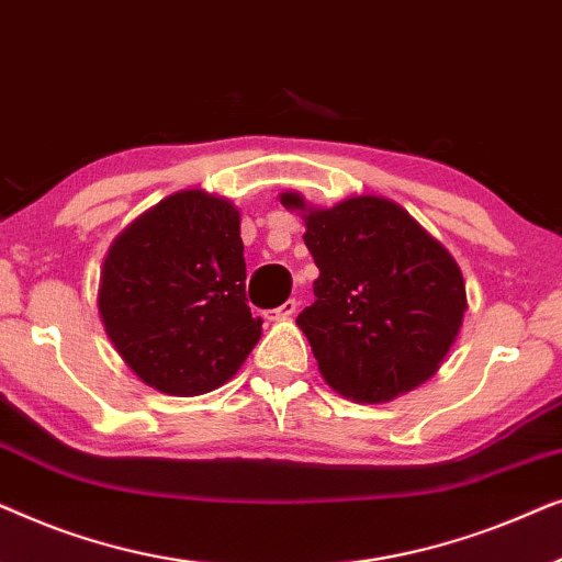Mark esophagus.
Wrapping results in <instances>:
<instances>
[{
    "label": "esophagus",
    "instance_id": "esophagus-1",
    "mask_svg": "<svg viewBox=\"0 0 562 562\" xmlns=\"http://www.w3.org/2000/svg\"><path fill=\"white\" fill-rule=\"evenodd\" d=\"M296 310H299V302H296V299H289V302H283V304L279 306V310L268 312L266 317H268V319H286V317H294Z\"/></svg>",
    "mask_w": 562,
    "mask_h": 562
}]
</instances>
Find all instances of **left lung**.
I'll list each match as a JSON object with an SVG mask.
<instances>
[{
	"label": "left lung",
	"instance_id": "obj_1",
	"mask_svg": "<svg viewBox=\"0 0 562 562\" xmlns=\"http://www.w3.org/2000/svg\"><path fill=\"white\" fill-rule=\"evenodd\" d=\"M281 204L304 214V243L319 268L317 299L296 325L322 379L352 402L379 404L435 375L468 310L456 258L389 199L314 210L286 191Z\"/></svg>",
	"mask_w": 562,
	"mask_h": 562
}]
</instances>
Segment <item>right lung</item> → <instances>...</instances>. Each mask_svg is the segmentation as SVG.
<instances>
[{"instance_id": "add662e5", "label": "right lung", "mask_w": 562, "mask_h": 562, "mask_svg": "<svg viewBox=\"0 0 562 562\" xmlns=\"http://www.w3.org/2000/svg\"><path fill=\"white\" fill-rule=\"evenodd\" d=\"M99 314L122 360L164 394L233 379L263 325L245 299L240 212L189 189L140 214L106 252Z\"/></svg>"}]
</instances>
